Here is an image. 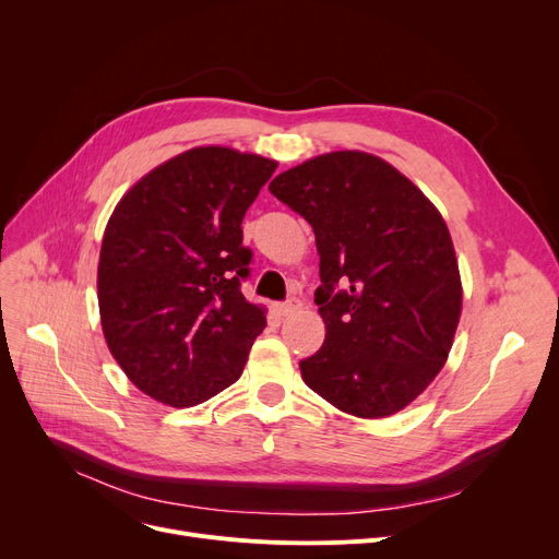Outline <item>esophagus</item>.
<instances>
[{"instance_id":"1","label":"esophagus","mask_w":559,"mask_h":559,"mask_svg":"<svg viewBox=\"0 0 559 559\" xmlns=\"http://www.w3.org/2000/svg\"><path fill=\"white\" fill-rule=\"evenodd\" d=\"M301 299H297V297H289L287 301H283V304H278L276 306V310H278V314H283V317H289V314H295V312H299L301 310Z\"/></svg>"}]
</instances>
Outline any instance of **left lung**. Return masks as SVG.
Listing matches in <instances>:
<instances>
[{
    "label": "left lung",
    "instance_id": "8db88e82",
    "mask_svg": "<svg viewBox=\"0 0 559 559\" xmlns=\"http://www.w3.org/2000/svg\"><path fill=\"white\" fill-rule=\"evenodd\" d=\"M270 192L314 230V304L326 340L299 362L342 413L378 419L413 403L444 367L462 310L447 222L383 158L333 152L292 167Z\"/></svg>",
    "mask_w": 559,
    "mask_h": 559
}]
</instances>
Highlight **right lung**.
I'll use <instances>...</instances> for the list:
<instances>
[{"label": "right lung", "instance_id": "add662e5", "mask_svg": "<svg viewBox=\"0 0 559 559\" xmlns=\"http://www.w3.org/2000/svg\"><path fill=\"white\" fill-rule=\"evenodd\" d=\"M276 163L197 146L140 179L112 211L97 289L106 344L131 383L190 407L240 378L264 310L240 292L242 219Z\"/></svg>", "mask_w": 559, "mask_h": 559}]
</instances>
